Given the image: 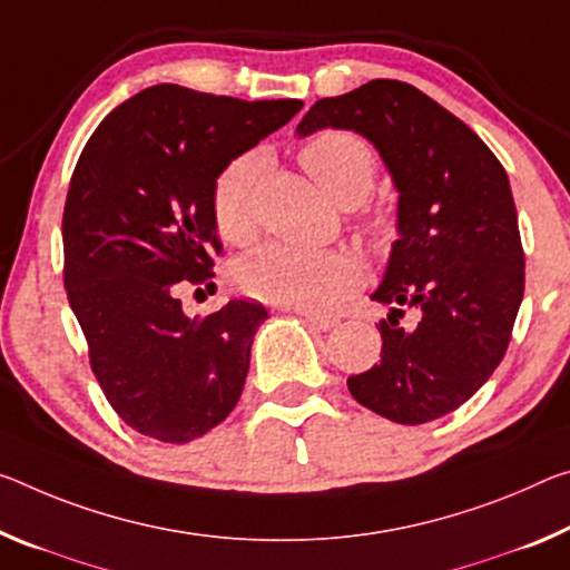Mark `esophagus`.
<instances>
[{
	"mask_svg": "<svg viewBox=\"0 0 570 570\" xmlns=\"http://www.w3.org/2000/svg\"><path fill=\"white\" fill-rule=\"evenodd\" d=\"M302 317L312 324V327H317V330H322V332H330V330H334L337 327V320L334 317H327V314H317V312H299Z\"/></svg>",
	"mask_w": 570,
	"mask_h": 570,
	"instance_id": "obj_1",
	"label": "esophagus"
}]
</instances>
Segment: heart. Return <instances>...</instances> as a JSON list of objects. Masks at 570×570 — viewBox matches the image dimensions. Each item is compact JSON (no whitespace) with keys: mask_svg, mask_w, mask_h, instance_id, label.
Wrapping results in <instances>:
<instances>
[{"mask_svg":"<svg viewBox=\"0 0 570 570\" xmlns=\"http://www.w3.org/2000/svg\"><path fill=\"white\" fill-rule=\"evenodd\" d=\"M302 167L334 203L352 207L373 193L377 155L355 131L324 129L306 139L299 149ZM264 169L261 155H243L225 167L213 185L215 228L228 243L246 246L256 233L253 193ZM365 238L373 248H385L393 223L381 213L363 220ZM240 288L253 299L322 312L337 304L365 282V268L347 250L306 248L294 243H268L248 256L236 271Z\"/></svg>","mask_w":570,"mask_h":570,"instance_id":"heart-1","label":"heart"}]
</instances>
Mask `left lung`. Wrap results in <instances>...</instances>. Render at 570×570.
<instances>
[{"mask_svg": "<svg viewBox=\"0 0 570 570\" xmlns=\"http://www.w3.org/2000/svg\"><path fill=\"white\" fill-rule=\"evenodd\" d=\"M324 126L373 141L401 193V238L373 294L391 304L377 327L381 363L347 387L387 421H433L472 399L510 345L525 253L508 171L462 119L403 80L322 98L296 131ZM405 308L416 314L409 328Z\"/></svg>", "mask_w": 570, "mask_h": 570, "instance_id": "left-lung-1", "label": "left lung"}]
</instances>
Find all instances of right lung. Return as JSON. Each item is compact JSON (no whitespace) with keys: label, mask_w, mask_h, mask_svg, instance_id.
Listing matches in <instances>:
<instances>
[{"label":"right lung","mask_w":570,"mask_h":570,"mask_svg":"<svg viewBox=\"0 0 570 570\" xmlns=\"http://www.w3.org/2000/svg\"><path fill=\"white\" fill-rule=\"evenodd\" d=\"M302 106L161 83L114 108L80 151L62 284L106 401L144 436L187 444L236 409L268 312L233 299L189 320L177 292L215 276V179Z\"/></svg>","instance_id":"obj_1"}]
</instances>
